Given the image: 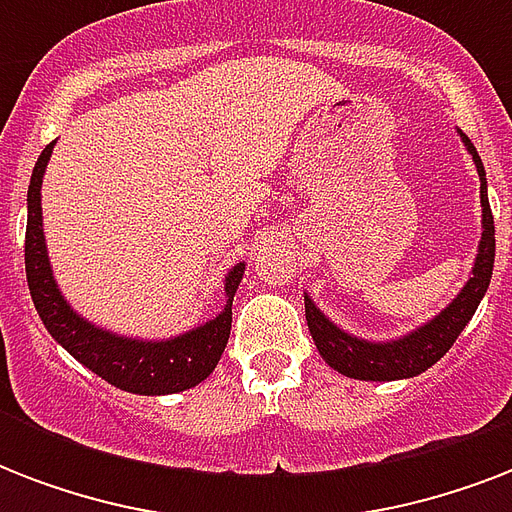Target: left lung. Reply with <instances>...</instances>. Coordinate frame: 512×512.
<instances>
[{
	"label": "left lung",
	"instance_id": "obj_1",
	"mask_svg": "<svg viewBox=\"0 0 512 512\" xmlns=\"http://www.w3.org/2000/svg\"><path fill=\"white\" fill-rule=\"evenodd\" d=\"M460 140L468 148V154L473 156L478 180H481V241H478V255L473 271H470V279L465 281V287L457 292V297L446 305L444 311L436 313L422 327L401 337H393V340H366V337L350 335L342 327H337L335 321L324 316V311L305 292V319H308V329H311V337L321 358L335 372L345 374L350 380L390 382L417 377L436 364L438 358L446 356V350L452 348L462 329L468 327L478 303L484 300L494 271V217L492 207H489V193H486L484 162H481V156L468 140V135L460 132Z\"/></svg>",
	"mask_w": 512,
	"mask_h": 512
}]
</instances>
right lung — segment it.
<instances>
[{
  "mask_svg": "<svg viewBox=\"0 0 512 512\" xmlns=\"http://www.w3.org/2000/svg\"><path fill=\"white\" fill-rule=\"evenodd\" d=\"M52 148H44L28 183V223H26V279L31 300L39 319L55 342H60L71 356L90 372L111 382L114 388L138 393V396H170L180 390L196 388L204 382L223 356L231 335L233 295L244 276V263H236L225 273V305L199 327L167 340H143V337L116 335L98 327L82 313L74 311L60 292L52 276L47 239L42 225V180L47 172Z\"/></svg>",
  "mask_w": 512,
  "mask_h": 512,
  "instance_id": "add662e5",
  "label": "right lung"
}]
</instances>
